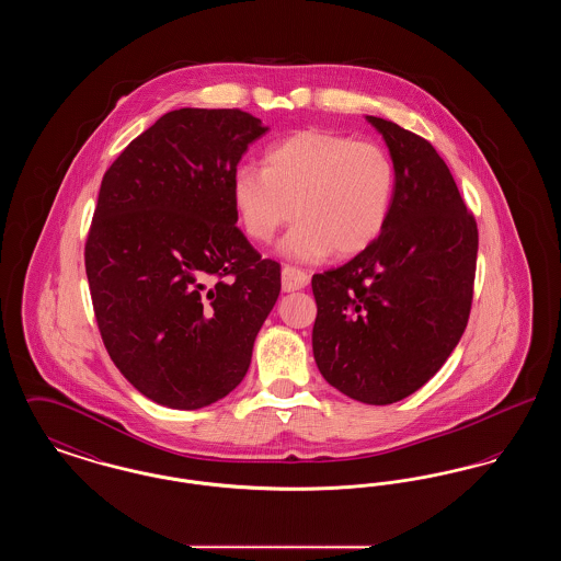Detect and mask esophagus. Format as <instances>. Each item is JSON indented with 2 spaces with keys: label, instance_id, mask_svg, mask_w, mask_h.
Segmentation results:
<instances>
[{
  "label": "esophagus",
  "instance_id": "obj_1",
  "mask_svg": "<svg viewBox=\"0 0 561 561\" xmlns=\"http://www.w3.org/2000/svg\"><path fill=\"white\" fill-rule=\"evenodd\" d=\"M307 284H309V275L305 271L290 267V265L282 268V288H284V293L302 290V288H307Z\"/></svg>",
  "mask_w": 561,
  "mask_h": 561
}]
</instances>
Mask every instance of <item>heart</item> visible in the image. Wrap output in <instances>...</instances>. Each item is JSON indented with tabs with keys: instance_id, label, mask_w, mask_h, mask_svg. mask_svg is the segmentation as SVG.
I'll return each mask as SVG.
<instances>
[{
	"instance_id": "obj_1",
	"label": "heart",
	"mask_w": 561,
	"mask_h": 561,
	"mask_svg": "<svg viewBox=\"0 0 561 561\" xmlns=\"http://www.w3.org/2000/svg\"><path fill=\"white\" fill-rule=\"evenodd\" d=\"M229 188L250 240L271 241L298 216L279 252L309 263L332 250L359 254L380 238L393 213L398 168L380 145L305 130L271 145L263 168H236Z\"/></svg>"
}]
</instances>
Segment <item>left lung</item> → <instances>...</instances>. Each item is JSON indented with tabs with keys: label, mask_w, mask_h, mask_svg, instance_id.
Returning <instances> with one entry per match:
<instances>
[{
	"label": "left lung",
	"mask_w": 561,
	"mask_h": 561,
	"mask_svg": "<svg viewBox=\"0 0 561 561\" xmlns=\"http://www.w3.org/2000/svg\"><path fill=\"white\" fill-rule=\"evenodd\" d=\"M366 119L396 161V204L370 248L313 275V357L351 400L387 405L419 391L458 345L473 298L478 225L431 142Z\"/></svg>",
	"instance_id": "obj_1"
}]
</instances>
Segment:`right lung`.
<instances>
[{
	"label": "right lung",
	"mask_w": 561,
	"mask_h": 561,
	"mask_svg": "<svg viewBox=\"0 0 561 561\" xmlns=\"http://www.w3.org/2000/svg\"><path fill=\"white\" fill-rule=\"evenodd\" d=\"M268 128L240 108H176L111 163L85 241L113 364L165 408L229 396L279 290L275 261L236 227L231 174Z\"/></svg>",
	"instance_id": "add662e5"
}]
</instances>
